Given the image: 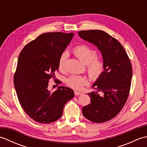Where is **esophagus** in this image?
Returning a JSON list of instances; mask_svg holds the SVG:
<instances>
[{
  "mask_svg": "<svg viewBox=\"0 0 147 147\" xmlns=\"http://www.w3.org/2000/svg\"><path fill=\"white\" fill-rule=\"evenodd\" d=\"M74 94H75V95H80L82 94V93L78 92V91H76V90H75V91H74Z\"/></svg>",
  "mask_w": 147,
  "mask_h": 147,
  "instance_id": "1",
  "label": "esophagus"
}]
</instances>
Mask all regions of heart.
<instances>
[{"instance_id":"1","label":"heart","mask_w":147,"mask_h":147,"mask_svg":"<svg viewBox=\"0 0 147 147\" xmlns=\"http://www.w3.org/2000/svg\"><path fill=\"white\" fill-rule=\"evenodd\" d=\"M73 53L84 64H87L90 76L93 80H97L104 71V62L101 58L96 57V52L94 49L85 45H80L73 49ZM68 57V53L64 51L61 54L59 59L58 65L59 69L64 68ZM88 83L86 77L72 75L66 80L68 86L76 90H81Z\"/></svg>"}]
</instances>
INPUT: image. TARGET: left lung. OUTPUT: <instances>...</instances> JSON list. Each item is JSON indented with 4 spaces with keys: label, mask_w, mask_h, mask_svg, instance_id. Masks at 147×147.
Here are the masks:
<instances>
[{
    "label": "left lung",
    "mask_w": 147,
    "mask_h": 147,
    "mask_svg": "<svg viewBox=\"0 0 147 147\" xmlns=\"http://www.w3.org/2000/svg\"><path fill=\"white\" fill-rule=\"evenodd\" d=\"M78 35L97 47L105 65L104 73L92 86L96 91L87 93L91 103L82 108V113L93 123H104L116 116L125 104L132 78L131 64L123 45L104 31H80Z\"/></svg>",
    "instance_id": "1"
}]
</instances>
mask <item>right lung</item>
Returning a JSON list of instances; mask_svg holds the SVG:
<instances>
[{
	"mask_svg": "<svg viewBox=\"0 0 147 147\" xmlns=\"http://www.w3.org/2000/svg\"><path fill=\"white\" fill-rule=\"evenodd\" d=\"M73 33H46L28 43L18 57L14 83L22 108L40 123H51L62 115L65 104L73 98L74 91L59 86L48 89L49 80L59 69L61 54L69 44Z\"/></svg>",
	"mask_w": 147,
	"mask_h": 147,
	"instance_id": "add662e5",
	"label": "right lung"
}]
</instances>
